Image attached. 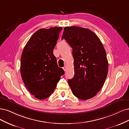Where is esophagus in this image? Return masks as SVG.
Returning a JSON list of instances; mask_svg holds the SVG:
<instances>
[{
	"label": "esophagus",
	"instance_id": "obj_1",
	"mask_svg": "<svg viewBox=\"0 0 129 129\" xmlns=\"http://www.w3.org/2000/svg\"><path fill=\"white\" fill-rule=\"evenodd\" d=\"M63 70H64V71H66V70H67V66H66V65H65V66H64V67L63 68Z\"/></svg>",
	"mask_w": 129,
	"mask_h": 129
}]
</instances>
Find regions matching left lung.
<instances>
[{
	"mask_svg": "<svg viewBox=\"0 0 129 129\" xmlns=\"http://www.w3.org/2000/svg\"><path fill=\"white\" fill-rule=\"evenodd\" d=\"M72 48L74 76L68 84L74 96L86 100L96 95L105 82L108 62L103 44L88 29L66 27L61 39Z\"/></svg>",
	"mask_w": 129,
	"mask_h": 129,
	"instance_id": "1",
	"label": "left lung"
}]
</instances>
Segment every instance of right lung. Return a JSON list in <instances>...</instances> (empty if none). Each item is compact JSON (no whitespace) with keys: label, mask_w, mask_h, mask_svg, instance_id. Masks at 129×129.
<instances>
[{"label":"right lung","mask_w":129,"mask_h":129,"mask_svg":"<svg viewBox=\"0 0 129 129\" xmlns=\"http://www.w3.org/2000/svg\"><path fill=\"white\" fill-rule=\"evenodd\" d=\"M62 27L40 29L30 38L21 58L20 72L26 88L40 100L49 97L63 75L53 50Z\"/></svg>","instance_id":"1"}]
</instances>
